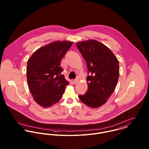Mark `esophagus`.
<instances>
[{"label": "esophagus", "mask_w": 149, "mask_h": 149, "mask_svg": "<svg viewBox=\"0 0 149 149\" xmlns=\"http://www.w3.org/2000/svg\"><path fill=\"white\" fill-rule=\"evenodd\" d=\"M79 82V80H77V79H75V80H73V83H74V84H77V83Z\"/></svg>", "instance_id": "esophagus-1"}]
</instances>
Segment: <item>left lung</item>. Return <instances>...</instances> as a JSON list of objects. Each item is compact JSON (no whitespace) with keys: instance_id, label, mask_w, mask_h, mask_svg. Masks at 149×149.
<instances>
[{"instance_id":"obj_1","label":"left lung","mask_w":149,"mask_h":149,"mask_svg":"<svg viewBox=\"0 0 149 149\" xmlns=\"http://www.w3.org/2000/svg\"><path fill=\"white\" fill-rule=\"evenodd\" d=\"M76 46L85 60L88 73V89L79 97L88 106H102L106 103L117 84L119 61L108 47L97 41L79 42Z\"/></svg>"}]
</instances>
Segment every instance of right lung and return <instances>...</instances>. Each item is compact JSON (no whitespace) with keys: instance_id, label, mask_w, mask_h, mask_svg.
I'll return each mask as SVG.
<instances>
[{"instance_id":"right-lung-1","label":"right lung","mask_w":149,"mask_h":149,"mask_svg":"<svg viewBox=\"0 0 149 149\" xmlns=\"http://www.w3.org/2000/svg\"><path fill=\"white\" fill-rule=\"evenodd\" d=\"M70 41H55L37 50L27 65V80L34 100L48 107L57 103L69 84L64 74L61 61L72 45Z\"/></svg>"}]
</instances>
